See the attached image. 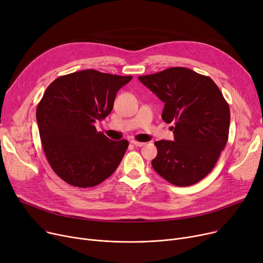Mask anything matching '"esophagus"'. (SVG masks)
Masks as SVG:
<instances>
[{
	"label": "esophagus",
	"instance_id": "obj_1",
	"mask_svg": "<svg viewBox=\"0 0 263 263\" xmlns=\"http://www.w3.org/2000/svg\"><path fill=\"white\" fill-rule=\"evenodd\" d=\"M131 144H133V145L136 146V147H142V146L145 145V143H143V142H137V141H135V140H132V141H131Z\"/></svg>",
	"mask_w": 263,
	"mask_h": 263
}]
</instances>
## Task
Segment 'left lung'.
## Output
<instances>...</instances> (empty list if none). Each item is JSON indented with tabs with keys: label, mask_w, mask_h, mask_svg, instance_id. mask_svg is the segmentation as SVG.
Wrapping results in <instances>:
<instances>
[{
	"label": "left lung",
	"mask_w": 263,
	"mask_h": 263,
	"mask_svg": "<svg viewBox=\"0 0 263 263\" xmlns=\"http://www.w3.org/2000/svg\"><path fill=\"white\" fill-rule=\"evenodd\" d=\"M139 80L164 102L162 119L174 123L175 141L155 143L154 170L177 186L195 184L208 175L225 148L229 105L212 79L172 67Z\"/></svg>",
	"instance_id": "8db88e82"
}]
</instances>
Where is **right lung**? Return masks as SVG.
Wrapping results in <instances>:
<instances>
[{"label": "right lung", "mask_w": 263, "mask_h": 263, "mask_svg": "<svg viewBox=\"0 0 263 263\" xmlns=\"http://www.w3.org/2000/svg\"><path fill=\"white\" fill-rule=\"evenodd\" d=\"M132 77L87 69L55 79L36 109L41 144L53 172L68 184L91 187L118 167L129 146L95 127L113 109L117 91Z\"/></svg>", "instance_id": "right-lung-1"}]
</instances>
